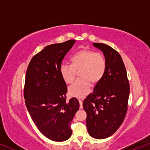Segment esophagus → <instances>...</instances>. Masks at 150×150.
<instances>
[{
    "label": "esophagus",
    "instance_id": "34e87169",
    "mask_svg": "<svg viewBox=\"0 0 150 150\" xmlns=\"http://www.w3.org/2000/svg\"><path fill=\"white\" fill-rule=\"evenodd\" d=\"M79 105H80V108H83V101L81 100H79Z\"/></svg>",
    "mask_w": 150,
    "mask_h": 150
}]
</instances>
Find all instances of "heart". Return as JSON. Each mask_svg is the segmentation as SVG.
I'll return each mask as SVG.
<instances>
[{"instance_id":"heart-1","label":"heart","mask_w":150,"mask_h":150,"mask_svg":"<svg viewBox=\"0 0 150 150\" xmlns=\"http://www.w3.org/2000/svg\"><path fill=\"white\" fill-rule=\"evenodd\" d=\"M71 64L62 63L59 71L63 81L70 84L73 82L79 71L80 79L69 88L71 96L84 98L89 93L91 83L96 85L102 80L106 70V62L104 55L94 50L83 48L75 52L71 57Z\"/></svg>"}]
</instances>
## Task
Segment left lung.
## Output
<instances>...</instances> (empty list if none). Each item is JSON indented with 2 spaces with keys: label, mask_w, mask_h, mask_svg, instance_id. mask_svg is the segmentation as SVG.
I'll use <instances>...</instances> for the list:
<instances>
[{
  "label": "left lung",
  "mask_w": 150,
  "mask_h": 150,
  "mask_svg": "<svg viewBox=\"0 0 150 150\" xmlns=\"http://www.w3.org/2000/svg\"><path fill=\"white\" fill-rule=\"evenodd\" d=\"M103 52L106 70L94 91L83 103L87 113L86 124L91 136L104 139L110 136L122 124L128 110L130 85L120 55L109 45L93 43Z\"/></svg>",
  "instance_id": "8db88e82"
}]
</instances>
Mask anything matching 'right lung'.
Listing matches in <instances>:
<instances>
[{
  "instance_id": "right-lung-1",
  "label": "right lung",
  "mask_w": 150,
  "mask_h": 150,
  "mask_svg": "<svg viewBox=\"0 0 150 150\" xmlns=\"http://www.w3.org/2000/svg\"><path fill=\"white\" fill-rule=\"evenodd\" d=\"M75 43L70 40L47 45L32 58L26 73L24 97L28 110L40 132L55 142L70 138V124L79 108L76 98L66 100L67 85L59 71Z\"/></svg>"
}]
</instances>
